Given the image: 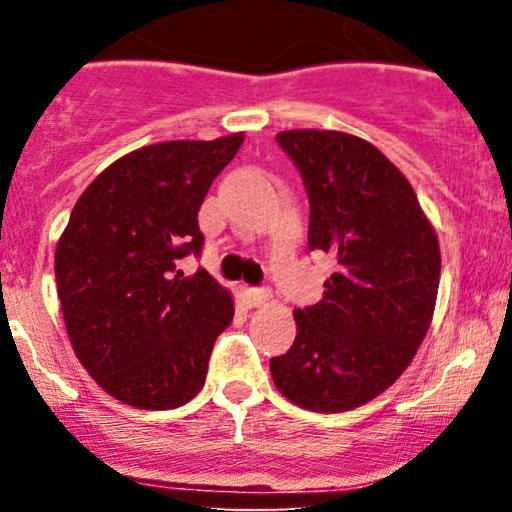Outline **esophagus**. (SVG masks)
<instances>
[{
    "instance_id": "obj_1",
    "label": "esophagus",
    "mask_w": 512,
    "mask_h": 512,
    "mask_svg": "<svg viewBox=\"0 0 512 512\" xmlns=\"http://www.w3.org/2000/svg\"><path fill=\"white\" fill-rule=\"evenodd\" d=\"M243 298L250 308H260V305H267L272 296H269V291H264V289H245Z\"/></svg>"
}]
</instances>
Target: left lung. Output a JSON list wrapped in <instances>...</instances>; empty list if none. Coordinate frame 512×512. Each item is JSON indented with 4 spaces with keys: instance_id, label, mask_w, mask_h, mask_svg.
<instances>
[{
    "instance_id": "left-lung-1",
    "label": "left lung",
    "mask_w": 512,
    "mask_h": 512,
    "mask_svg": "<svg viewBox=\"0 0 512 512\" xmlns=\"http://www.w3.org/2000/svg\"><path fill=\"white\" fill-rule=\"evenodd\" d=\"M276 142L310 197V250L337 260L322 301L293 310L296 342L269 361L276 390L337 414L385 392L431 327L440 245L404 173L366 139L289 129Z\"/></svg>"
}]
</instances>
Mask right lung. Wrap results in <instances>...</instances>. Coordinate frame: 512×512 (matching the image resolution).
Instances as JSON below:
<instances>
[{
	"mask_svg": "<svg viewBox=\"0 0 512 512\" xmlns=\"http://www.w3.org/2000/svg\"><path fill=\"white\" fill-rule=\"evenodd\" d=\"M245 134L129 151L76 199L55 248L57 296L74 354L122 404L175 409L207 380L236 305L209 272L178 260L202 250L197 214Z\"/></svg>",
	"mask_w": 512,
	"mask_h": 512,
	"instance_id": "add662e5",
	"label": "right lung"
}]
</instances>
